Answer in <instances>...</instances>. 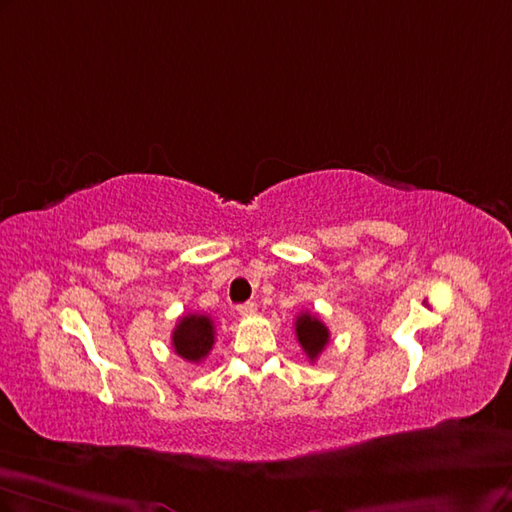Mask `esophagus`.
<instances>
[{
	"instance_id": "34e87169",
	"label": "esophagus",
	"mask_w": 512,
	"mask_h": 512,
	"mask_svg": "<svg viewBox=\"0 0 512 512\" xmlns=\"http://www.w3.org/2000/svg\"><path fill=\"white\" fill-rule=\"evenodd\" d=\"M255 311H257V304L255 302H251V300H248V302H244V304H240L238 306V313L240 315H255Z\"/></svg>"
}]
</instances>
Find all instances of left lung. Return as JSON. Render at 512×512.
<instances>
[{"label":"left lung","instance_id":"8db88e82","mask_svg":"<svg viewBox=\"0 0 512 512\" xmlns=\"http://www.w3.org/2000/svg\"><path fill=\"white\" fill-rule=\"evenodd\" d=\"M296 337L302 345L304 354L309 356L311 362L317 360V356L324 352V347L330 341V332L324 321H319L311 313H300L296 319Z\"/></svg>","mask_w":512,"mask_h":512}]
</instances>
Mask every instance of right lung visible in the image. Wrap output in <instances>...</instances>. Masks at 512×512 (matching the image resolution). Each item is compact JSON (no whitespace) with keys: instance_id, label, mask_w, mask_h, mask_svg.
I'll use <instances>...</instances> for the list:
<instances>
[{"instance_id":"add662e5","label":"right lung","mask_w":512,"mask_h":512,"mask_svg":"<svg viewBox=\"0 0 512 512\" xmlns=\"http://www.w3.org/2000/svg\"><path fill=\"white\" fill-rule=\"evenodd\" d=\"M214 321L208 315L188 313L180 317L171 334V345L180 358L199 364L214 345Z\"/></svg>"}]
</instances>
